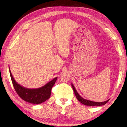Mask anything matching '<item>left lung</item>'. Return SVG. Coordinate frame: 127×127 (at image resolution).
<instances>
[{
	"label": "left lung",
	"mask_w": 127,
	"mask_h": 127,
	"mask_svg": "<svg viewBox=\"0 0 127 127\" xmlns=\"http://www.w3.org/2000/svg\"><path fill=\"white\" fill-rule=\"evenodd\" d=\"M72 87L73 88V91L74 93V94L76 95V98L80 102H81V103H83V105H87V106H102L105 105L106 103H107L109 99L106 100L105 102H94V101H91V100H87L83 98L76 91V90L75 89V87H74L73 84H72Z\"/></svg>",
	"instance_id": "8db88e82"
}]
</instances>
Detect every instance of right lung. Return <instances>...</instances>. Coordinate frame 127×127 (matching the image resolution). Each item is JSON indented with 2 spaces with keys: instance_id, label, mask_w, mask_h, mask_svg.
<instances>
[{
  "instance_id": "obj_1",
  "label": "right lung",
  "mask_w": 127,
  "mask_h": 127,
  "mask_svg": "<svg viewBox=\"0 0 127 127\" xmlns=\"http://www.w3.org/2000/svg\"><path fill=\"white\" fill-rule=\"evenodd\" d=\"M10 77L14 89L21 98L25 101L33 104H40L43 103L50 98L51 93V89L57 81V77H55L50 82L47 83L44 86L35 89L25 88L18 84L15 81L11 72L10 70Z\"/></svg>"
}]
</instances>
